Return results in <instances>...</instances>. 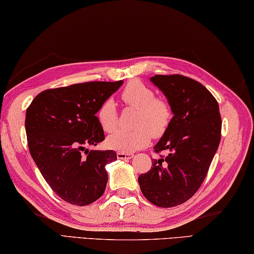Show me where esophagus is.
<instances>
[{
    "mask_svg": "<svg viewBox=\"0 0 254 254\" xmlns=\"http://www.w3.org/2000/svg\"><path fill=\"white\" fill-rule=\"evenodd\" d=\"M134 154H128V153H123V152H118L117 153V157L120 160H129L132 159Z\"/></svg>",
    "mask_w": 254,
    "mask_h": 254,
    "instance_id": "1",
    "label": "esophagus"
}]
</instances>
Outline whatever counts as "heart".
<instances>
[{
    "mask_svg": "<svg viewBox=\"0 0 254 254\" xmlns=\"http://www.w3.org/2000/svg\"><path fill=\"white\" fill-rule=\"evenodd\" d=\"M125 105L134 108L137 114L132 130H119L108 137V147L123 153H132L147 146L151 136L160 138L169 129L172 120V109L168 101L155 98L149 86L138 81L129 82L122 92ZM100 126L106 132L116 130L118 112L111 99L106 100L98 110Z\"/></svg>",
    "mask_w": 254,
    "mask_h": 254,
    "instance_id": "b5f03b06",
    "label": "heart"
}]
</instances>
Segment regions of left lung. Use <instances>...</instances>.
<instances>
[{
	"label": "left lung",
	"mask_w": 254,
	"mask_h": 254,
	"mask_svg": "<svg viewBox=\"0 0 254 254\" xmlns=\"http://www.w3.org/2000/svg\"><path fill=\"white\" fill-rule=\"evenodd\" d=\"M151 82L168 99L173 118L154 146L165 157L153 160L138 184L153 205L170 208L186 202L205 180L221 142L222 119L218 103L200 83L179 74L155 75Z\"/></svg>",
	"instance_id": "8db88e82"
}]
</instances>
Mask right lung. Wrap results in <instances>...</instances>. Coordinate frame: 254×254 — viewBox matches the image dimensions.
Masks as SVG:
<instances>
[{
  "instance_id": "1",
  "label": "right lung",
  "mask_w": 254,
  "mask_h": 254,
  "mask_svg": "<svg viewBox=\"0 0 254 254\" xmlns=\"http://www.w3.org/2000/svg\"><path fill=\"white\" fill-rule=\"evenodd\" d=\"M123 83L85 82L45 90L28 107L24 125L32 159L54 192L72 205H90L105 192L106 165L117 154L86 146L105 139L95 115Z\"/></svg>"
}]
</instances>
